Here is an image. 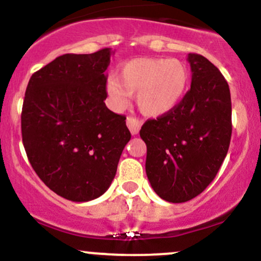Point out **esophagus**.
I'll return each mask as SVG.
<instances>
[{"mask_svg":"<svg viewBox=\"0 0 261 261\" xmlns=\"http://www.w3.org/2000/svg\"><path fill=\"white\" fill-rule=\"evenodd\" d=\"M126 125H127L128 130L131 131V134L137 135V134H139L142 122H141L139 119L133 118V116H128V118L126 119Z\"/></svg>","mask_w":261,"mask_h":261,"instance_id":"34e87169","label":"esophagus"}]
</instances>
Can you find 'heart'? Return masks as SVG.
<instances>
[{
    "label": "heart",
    "instance_id": "b5f03b06",
    "mask_svg": "<svg viewBox=\"0 0 261 261\" xmlns=\"http://www.w3.org/2000/svg\"><path fill=\"white\" fill-rule=\"evenodd\" d=\"M190 72L178 59L140 58L125 62L116 76H110L107 92L116 108L126 106L136 94L140 112L157 118L172 112L187 94Z\"/></svg>",
    "mask_w": 261,
    "mask_h": 261
}]
</instances>
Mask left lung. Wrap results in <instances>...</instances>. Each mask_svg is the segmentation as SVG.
I'll use <instances>...</instances> for the list:
<instances>
[{"label":"left lung","instance_id":"left-lung-1","mask_svg":"<svg viewBox=\"0 0 261 261\" xmlns=\"http://www.w3.org/2000/svg\"><path fill=\"white\" fill-rule=\"evenodd\" d=\"M191 87L175 109L142 125L146 174L158 196L185 202L215 179L228 152L232 103L227 81L214 64L189 54Z\"/></svg>","mask_w":261,"mask_h":261}]
</instances>
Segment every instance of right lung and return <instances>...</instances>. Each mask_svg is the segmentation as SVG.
I'll list each match as a JSON object with an SVG mask.
<instances>
[{"mask_svg":"<svg viewBox=\"0 0 261 261\" xmlns=\"http://www.w3.org/2000/svg\"><path fill=\"white\" fill-rule=\"evenodd\" d=\"M114 51L66 54L29 80L22 139L33 169L47 188L74 202L109 189L131 134L107 99L106 71Z\"/></svg>","mask_w":261,"mask_h":261,"instance_id":"1","label":"right lung"}]
</instances>
